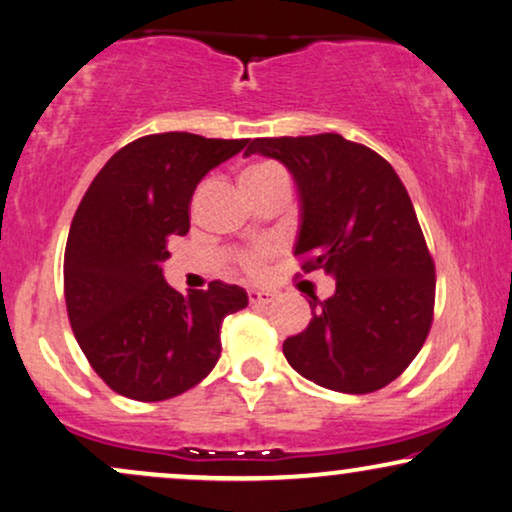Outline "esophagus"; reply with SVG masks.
I'll list each match as a JSON object with an SVG mask.
<instances>
[{"instance_id":"1","label":"esophagus","mask_w":512,"mask_h":512,"mask_svg":"<svg viewBox=\"0 0 512 512\" xmlns=\"http://www.w3.org/2000/svg\"><path fill=\"white\" fill-rule=\"evenodd\" d=\"M272 298H275L272 291H265V289H251L249 291V303L251 305H268V303H272Z\"/></svg>"}]
</instances>
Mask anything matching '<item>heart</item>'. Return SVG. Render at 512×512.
<instances>
[{
  "label": "heart",
  "mask_w": 512,
  "mask_h": 512,
  "mask_svg": "<svg viewBox=\"0 0 512 512\" xmlns=\"http://www.w3.org/2000/svg\"><path fill=\"white\" fill-rule=\"evenodd\" d=\"M277 176H284L280 164L254 162L240 174V188H249V185L265 183V181H270V178H277ZM270 254H272L270 247L254 249L251 254L244 256V268H247V272H251V275H261V272L265 270V258H268Z\"/></svg>",
  "instance_id": "b5f03b06"
}]
</instances>
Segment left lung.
I'll list each match as a JSON object with an SVG mask.
<instances>
[{
  "label": "left lung",
  "mask_w": 512,
  "mask_h": 512,
  "mask_svg": "<svg viewBox=\"0 0 512 512\" xmlns=\"http://www.w3.org/2000/svg\"><path fill=\"white\" fill-rule=\"evenodd\" d=\"M256 152L294 176V256L336 280L334 296L313 298V320L284 341V357L336 393L388 386L426 343L435 305V265L407 188L381 155L338 134L254 138L244 155Z\"/></svg>",
  "instance_id": "left-lung-1"
}]
</instances>
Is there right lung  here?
<instances>
[{"mask_svg":"<svg viewBox=\"0 0 512 512\" xmlns=\"http://www.w3.org/2000/svg\"><path fill=\"white\" fill-rule=\"evenodd\" d=\"M249 141L185 131L143 136L98 171L65 247V305L75 338L115 393L169 400L197 386L221 357V324L247 291L211 282L181 294L164 280L169 237L190 230L197 183Z\"/></svg>","mask_w":512,"mask_h":512,"instance_id":"right-lung-1","label":"right lung"}]
</instances>
